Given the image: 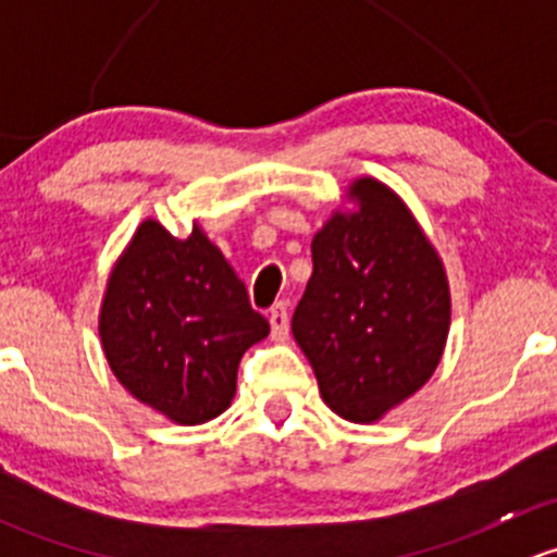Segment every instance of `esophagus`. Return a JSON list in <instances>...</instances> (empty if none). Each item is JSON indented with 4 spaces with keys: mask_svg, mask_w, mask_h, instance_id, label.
Listing matches in <instances>:
<instances>
[{
    "mask_svg": "<svg viewBox=\"0 0 557 557\" xmlns=\"http://www.w3.org/2000/svg\"><path fill=\"white\" fill-rule=\"evenodd\" d=\"M269 325H272V336L277 342H283L285 336H288V307H285L283 301H277V305L269 310Z\"/></svg>",
    "mask_w": 557,
    "mask_h": 557,
    "instance_id": "obj_1",
    "label": "esophagus"
}]
</instances>
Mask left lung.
Listing matches in <instances>:
<instances>
[{"label": "left lung", "instance_id": "1", "mask_svg": "<svg viewBox=\"0 0 557 557\" xmlns=\"http://www.w3.org/2000/svg\"><path fill=\"white\" fill-rule=\"evenodd\" d=\"M312 237V277L290 331L320 398L350 423H377L436 372L450 334V283L407 201L377 177Z\"/></svg>", "mask_w": 557, "mask_h": 557}]
</instances>
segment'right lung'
Masks as SVG:
<instances>
[{"instance_id": "obj_1", "label": "right lung", "mask_w": 557, "mask_h": 557, "mask_svg": "<svg viewBox=\"0 0 557 557\" xmlns=\"http://www.w3.org/2000/svg\"><path fill=\"white\" fill-rule=\"evenodd\" d=\"M267 334V318L199 223L177 239L148 218L112 263L99 307L104 358L117 383L172 423L226 412L239 358Z\"/></svg>"}]
</instances>
